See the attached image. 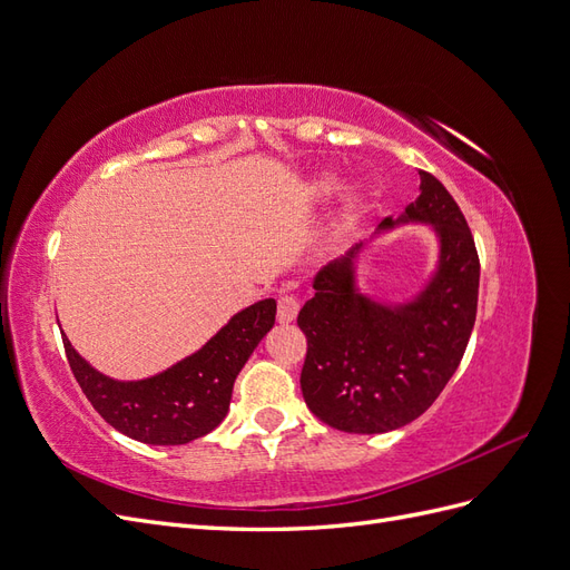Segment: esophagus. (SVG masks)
<instances>
[{
	"mask_svg": "<svg viewBox=\"0 0 570 570\" xmlns=\"http://www.w3.org/2000/svg\"><path fill=\"white\" fill-rule=\"evenodd\" d=\"M297 312H299V302L295 297H289V295L278 297V321L281 323H292L297 318Z\"/></svg>",
	"mask_w": 570,
	"mask_h": 570,
	"instance_id": "esophagus-1",
	"label": "esophagus"
}]
</instances>
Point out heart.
<instances>
[{"mask_svg": "<svg viewBox=\"0 0 570 570\" xmlns=\"http://www.w3.org/2000/svg\"><path fill=\"white\" fill-rule=\"evenodd\" d=\"M316 189H318V195H331L333 189H335V180H321L316 185Z\"/></svg>", "mask_w": 570, "mask_h": 570, "instance_id": "heart-1", "label": "heart"}]
</instances>
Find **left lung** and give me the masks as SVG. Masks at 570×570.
I'll use <instances>...</instances> for the list:
<instances>
[{
	"mask_svg": "<svg viewBox=\"0 0 570 570\" xmlns=\"http://www.w3.org/2000/svg\"><path fill=\"white\" fill-rule=\"evenodd\" d=\"M404 220L433 223L440 271L423 295L390 308L354 289L352 254L318 271L297 316L306 335L302 394L316 419L344 433H387L419 419L461 364L475 312L480 258L459 204L421 170V197ZM385 218L381 228H390Z\"/></svg>",
	"mask_w": 570,
	"mask_h": 570,
	"instance_id": "left-lung-1",
	"label": "left lung"
}]
</instances>
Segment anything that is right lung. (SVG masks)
Here are the masks:
<instances>
[{"instance_id": "right-lung-1", "label": "right lung", "mask_w": 570, "mask_h": 570, "mask_svg": "<svg viewBox=\"0 0 570 570\" xmlns=\"http://www.w3.org/2000/svg\"><path fill=\"white\" fill-rule=\"evenodd\" d=\"M275 323V299L230 318L204 347L168 371L118 383L95 371L63 337L68 366L95 411L118 433L147 444H187L226 419L233 383Z\"/></svg>"}]
</instances>
